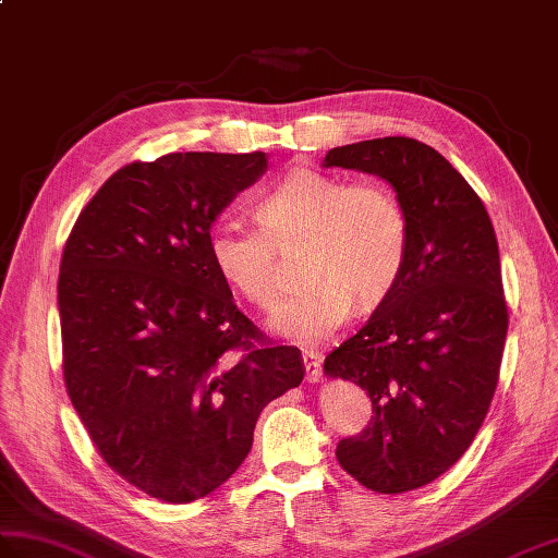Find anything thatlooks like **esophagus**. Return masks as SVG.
Wrapping results in <instances>:
<instances>
[{
    "instance_id": "1",
    "label": "esophagus",
    "mask_w": 558,
    "mask_h": 558,
    "mask_svg": "<svg viewBox=\"0 0 558 558\" xmlns=\"http://www.w3.org/2000/svg\"><path fill=\"white\" fill-rule=\"evenodd\" d=\"M302 359H304V368H306V380L318 383L320 380V354L314 352V349H304Z\"/></svg>"
}]
</instances>
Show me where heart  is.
I'll list each match as a JSON object with an SVG mask.
<instances>
[{"mask_svg": "<svg viewBox=\"0 0 558 558\" xmlns=\"http://www.w3.org/2000/svg\"><path fill=\"white\" fill-rule=\"evenodd\" d=\"M255 226L220 223L209 235L218 276L252 306L280 300V252L304 242L306 280L274 316V330L300 344H320L352 316L354 302H385L404 274L411 230L397 194L378 180L292 171L258 194Z\"/></svg>", "mask_w": 558, "mask_h": 558, "instance_id": "b5f03b06", "label": "heart"}]
</instances>
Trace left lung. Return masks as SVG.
Segmentation results:
<instances>
[{
	"mask_svg": "<svg viewBox=\"0 0 558 558\" xmlns=\"http://www.w3.org/2000/svg\"><path fill=\"white\" fill-rule=\"evenodd\" d=\"M323 166L380 175L409 216L397 288L323 364L373 404L364 430L340 439V465L378 495H399L463 457L495 397L509 330L497 235L475 190L418 140L335 147Z\"/></svg>",
	"mask_w": 558,
	"mask_h": 558,
	"instance_id": "1",
	"label": "left lung"
}]
</instances>
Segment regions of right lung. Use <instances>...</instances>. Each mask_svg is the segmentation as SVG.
Returning <instances> with one entry per match:
<instances>
[{
	"mask_svg": "<svg viewBox=\"0 0 558 558\" xmlns=\"http://www.w3.org/2000/svg\"><path fill=\"white\" fill-rule=\"evenodd\" d=\"M266 154H166L119 168L61 256V366L99 457L145 495L187 504L247 459L258 413L304 361L242 314L209 254L216 216Z\"/></svg>",
	"mask_w": 558,
	"mask_h": 558,
	"instance_id": "obj_1",
	"label": "right lung"
}]
</instances>
